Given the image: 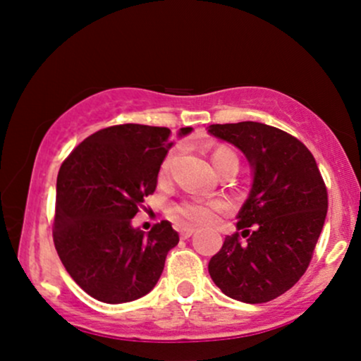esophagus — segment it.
I'll return each mask as SVG.
<instances>
[{
    "instance_id": "obj_1",
    "label": "esophagus",
    "mask_w": 361,
    "mask_h": 361,
    "mask_svg": "<svg viewBox=\"0 0 361 361\" xmlns=\"http://www.w3.org/2000/svg\"><path fill=\"white\" fill-rule=\"evenodd\" d=\"M178 231H180V235H181V238H183V239H188L190 238V235H193V233H195V227H180V229H178Z\"/></svg>"
}]
</instances>
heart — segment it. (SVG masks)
Segmentation results:
<instances>
[{
    "label": "heart",
    "mask_w": 361,
    "mask_h": 361,
    "mask_svg": "<svg viewBox=\"0 0 361 361\" xmlns=\"http://www.w3.org/2000/svg\"><path fill=\"white\" fill-rule=\"evenodd\" d=\"M175 154H168L159 168V180L164 181L171 171ZM212 164L217 171L222 168L234 166L239 168V159L233 149L226 146H219L212 152ZM224 209L222 200H205V198H186L180 204L173 207V217L183 224H207L214 219V214Z\"/></svg>",
    "instance_id": "1"
}]
</instances>
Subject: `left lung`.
<instances>
[{"label": "left lung", "mask_w": 361, "mask_h": 361, "mask_svg": "<svg viewBox=\"0 0 361 361\" xmlns=\"http://www.w3.org/2000/svg\"><path fill=\"white\" fill-rule=\"evenodd\" d=\"M209 132L241 149L255 173L238 214L241 234L227 235L209 273L231 299L270 302L292 288L312 259L327 214L324 180L312 152L280 128L239 122L214 123Z\"/></svg>", "instance_id": "8db88e82"}]
</instances>
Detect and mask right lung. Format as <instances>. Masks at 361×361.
<instances>
[{"label":"right lung","instance_id":"right-lung-1","mask_svg":"<svg viewBox=\"0 0 361 361\" xmlns=\"http://www.w3.org/2000/svg\"><path fill=\"white\" fill-rule=\"evenodd\" d=\"M192 132L183 127L180 135ZM166 127L123 123L86 137L61 164L54 246L80 287L105 304L140 299L154 288L180 238L168 221L147 234L132 227L157 185L171 147Z\"/></svg>","mask_w":361,"mask_h":361}]
</instances>
